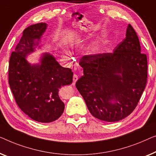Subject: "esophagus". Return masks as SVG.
<instances>
[{"label": "esophagus", "instance_id": "1", "mask_svg": "<svg viewBox=\"0 0 156 156\" xmlns=\"http://www.w3.org/2000/svg\"><path fill=\"white\" fill-rule=\"evenodd\" d=\"M78 76L77 75H76V74H74L73 76V84H75L76 81L78 80Z\"/></svg>", "mask_w": 156, "mask_h": 156}]
</instances>
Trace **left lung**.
<instances>
[{"instance_id":"1","label":"left lung","mask_w":156,"mask_h":156,"mask_svg":"<svg viewBox=\"0 0 156 156\" xmlns=\"http://www.w3.org/2000/svg\"><path fill=\"white\" fill-rule=\"evenodd\" d=\"M83 75L76 83L91 115L102 121L122 120L134 110L147 83V56L130 24L112 53L85 55Z\"/></svg>"}]
</instances>
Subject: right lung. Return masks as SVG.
I'll use <instances>...</instances> for the list:
<instances>
[{"instance_id": "obj_1", "label": "right lung", "mask_w": 156, "mask_h": 156, "mask_svg": "<svg viewBox=\"0 0 156 156\" xmlns=\"http://www.w3.org/2000/svg\"><path fill=\"white\" fill-rule=\"evenodd\" d=\"M46 23L30 25L23 31L15 51L10 55L8 80L15 102L25 115L34 121L49 123L58 119L64 103L58 96L61 86L73 82L71 69L59 65L54 57L45 53L40 63L31 65L26 56L34 51Z\"/></svg>"}]
</instances>
